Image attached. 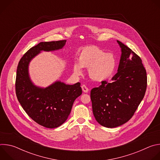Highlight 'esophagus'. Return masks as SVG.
Returning a JSON list of instances; mask_svg holds the SVG:
<instances>
[{
  "instance_id": "esophagus-1",
  "label": "esophagus",
  "mask_w": 160,
  "mask_h": 160,
  "mask_svg": "<svg viewBox=\"0 0 160 160\" xmlns=\"http://www.w3.org/2000/svg\"><path fill=\"white\" fill-rule=\"evenodd\" d=\"M82 90L84 92H88V87L86 85H82Z\"/></svg>"
}]
</instances>
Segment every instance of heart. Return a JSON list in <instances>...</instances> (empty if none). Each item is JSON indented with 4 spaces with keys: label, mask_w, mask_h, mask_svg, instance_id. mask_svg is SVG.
Returning <instances> with one entry per match:
<instances>
[{
    "label": "heart",
    "mask_w": 160,
    "mask_h": 160,
    "mask_svg": "<svg viewBox=\"0 0 160 160\" xmlns=\"http://www.w3.org/2000/svg\"><path fill=\"white\" fill-rule=\"evenodd\" d=\"M82 68H88V75L92 80L101 82L109 78L115 72L116 59L112 53H105L97 46H87L80 51L78 62L73 63V73L80 75Z\"/></svg>",
    "instance_id": "b5f03b06"
}]
</instances>
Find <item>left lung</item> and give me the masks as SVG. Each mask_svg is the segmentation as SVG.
I'll list each match as a JSON object with an SVG mask.
<instances>
[{"label":"left lung","mask_w":160,"mask_h":160,"mask_svg":"<svg viewBox=\"0 0 160 160\" xmlns=\"http://www.w3.org/2000/svg\"><path fill=\"white\" fill-rule=\"evenodd\" d=\"M117 43L122 53L117 73L111 82L102 81L90 92L95 119L107 128L119 127L132 117L147 87L146 72L140 57L121 42Z\"/></svg>","instance_id":"left-lung-1"}]
</instances>
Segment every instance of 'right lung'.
Returning a JSON list of instances; mask_svg holds the SVG:
<instances>
[{"label":"right lung","instance_id":"obj_1","mask_svg":"<svg viewBox=\"0 0 160 160\" xmlns=\"http://www.w3.org/2000/svg\"><path fill=\"white\" fill-rule=\"evenodd\" d=\"M66 42L65 40L39 43L21 58L17 68L16 93L18 101L33 120L49 128H57L66 121L75 100L82 94L80 83L69 85L56 80L46 87L37 86L31 80L29 65L42 51L62 49Z\"/></svg>","mask_w":160,"mask_h":160}]
</instances>
